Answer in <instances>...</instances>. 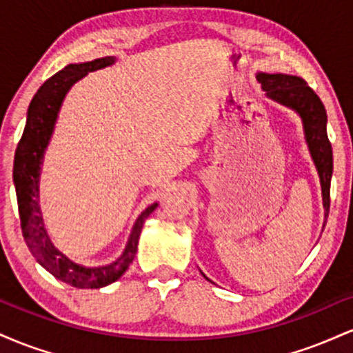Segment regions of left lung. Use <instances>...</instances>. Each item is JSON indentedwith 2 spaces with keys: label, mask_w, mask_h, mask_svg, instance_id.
<instances>
[{
  "label": "left lung",
  "mask_w": 353,
  "mask_h": 353,
  "mask_svg": "<svg viewBox=\"0 0 353 353\" xmlns=\"http://www.w3.org/2000/svg\"><path fill=\"white\" fill-rule=\"evenodd\" d=\"M257 79L270 99L294 109L302 117L303 134H305L310 156L317 168L320 185H322V201L327 217L330 209V179L332 171H334V156H332V144L327 136V112L322 101L315 94L314 89L307 86L305 81L297 76L281 74V72L279 74L259 72Z\"/></svg>",
  "instance_id": "left-lung-1"
}]
</instances>
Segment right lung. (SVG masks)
I'll return each mask as SVG.
<instances>
[{"label":"right lung","mask_w":353,"mask_h":353,"mask_svg":"<svg viewBox=\"0 0 353 353\" xmlns=\"http://www.w3.org/2000/svg\"><path fill=\"white\" fill-rule=\"evenodd\" d=\"M114 56H106V58L89 61V63L68 64L64 70L51 76L31 99L30 108H28L26 125H24L23 136L14 154L13 181L24 241L36 261L48 272L54 275L58 281L70 283L78 289L106 287L109 283L116 282L128 270V267L134 261L144 221L157 208V204L149 205L137 217L123 255L112 264L103 267H84L72 262L71 259H68L56 249L44 229L41 208H39V171H41L44 151L50 144L64 96L68 94L72 84L84 78L88 72L111 66L114 64Z\"/></svg>","instance_id":"right-lung-1"}]
</instances>
